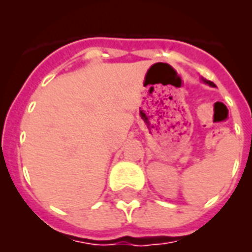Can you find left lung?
Wrapping results in <instances>:
<instances>
[{"mask_svg":"<svg viewBox=\"0 0 252 252\" xmlns=\"http://www.w3.org/2000/svg\"><path fill=\"white\" fill-rule=\"evenodd\" d=\"M203 82H204V84L209 85V86H212V87H215V86H216V85L213 84V82H211V81H208V80H203Z\"/></svg>","mask_w":252,"mask_h":252,"instance_id":"obj_1","label":"left lung"}]
</instances>
